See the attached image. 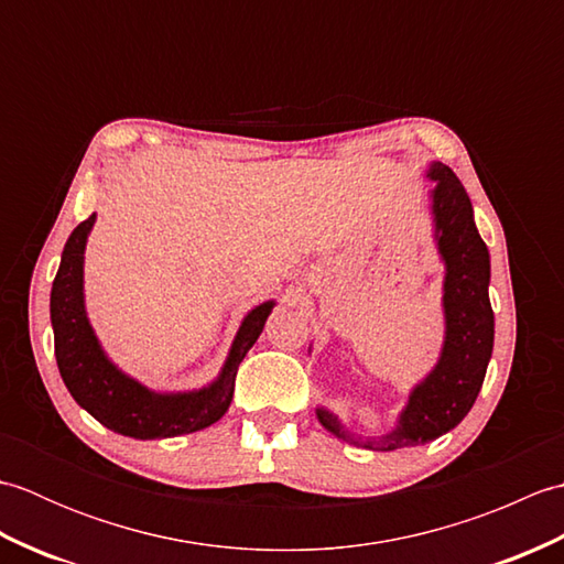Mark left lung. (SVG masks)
I'll list each match as a JSON object with an SVG mask.
<instances>
[{"instance_id": "left-lung-1", "label": "left lung", "mask_w": 564, "mask_h": 564, "mask_svg": "<svg viewBox=\"0 0 564 564\" xmlns=\"http://www.w3.org/2000/svg\"><path fill=\"white\" fill-rule=\"evenodd\" d=\"M434 225L438 254L446 261L443 313L446 341L436 368L412 390L400 424L380 438L351 436L337 416L317 410L319 424L344 441L370 451H398L434 441L455 429L470 412L482 388L495 346V313L489 305V251L473 220V203L451 166L434 162Z\"/></svg>"}]
</instances>
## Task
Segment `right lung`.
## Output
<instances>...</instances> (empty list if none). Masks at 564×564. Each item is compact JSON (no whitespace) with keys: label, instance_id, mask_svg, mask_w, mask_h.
Returning a JSON list of instances; mask_svg holds the SVG:
<instances>
[{"label":"right lung","instance_id":"add662e5","mask_svg":"<svg viewBox=\"0 0 564 564\" xmlns=\"http://www.w3.org/2000/svg\"><path fill=\"white\" fill-rule=\"evenodd\" d=\"M91 225L94 215L72 230L51 291L55 358L69 394L106 429L130 438H172L215 424L230 406L237 368L259 339L275 303H261L245 317L223 373L208 388L178 394L152 392L106 358L84 313V247Z\"/></svg>","mask_w":564,"mask_h":564}]
</instances>
